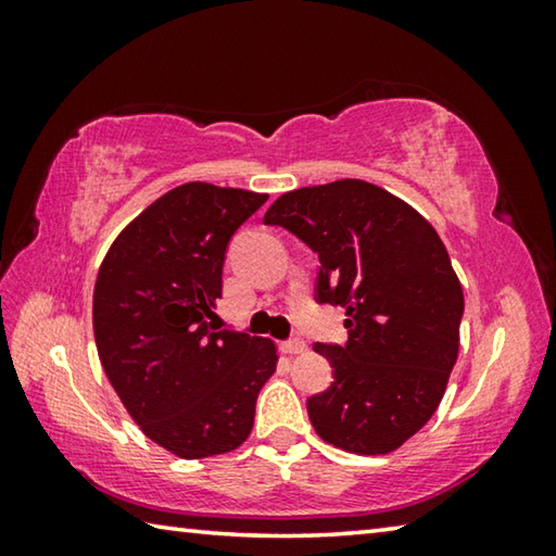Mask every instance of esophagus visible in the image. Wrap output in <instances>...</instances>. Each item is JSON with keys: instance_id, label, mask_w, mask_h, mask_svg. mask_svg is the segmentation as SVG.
I'll return each instance as SVG.
<instances>
[{"instance_id": "1", "label": "esophagus", "mask_w": 556, "mask_h": 556, "mask_svg": "<svg viewBox=\"0 0 556 556\" xmlns=\"http://www.w3.org/2000/svg\"><path fill=\"white\" fill-rule=\"evenodd\" d=\"M281 351L287 355H299V353H306V343L301 341V338H289V341L281 343Z\"/></svg>"}]
</instances>
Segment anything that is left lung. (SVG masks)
Listing matches in <instances>:
<instances>
[{"instance_id": "8db88e82", "label": "left lung", "mask_w": 556, "mask_h": 556, "mask_svg": "<svg viewBox=\"0 0 556 556\" xmlns=\"http://www.w3.org/2000/svg\"><path fill=\"white\" fill-rule=\"evenodd\" d=\"M321 267L318 304L341 306L348 341L316 343L331 388L308 397L316 434L351 454H390L437 412L458 357L464 289L437 230L384 188L343 178L269 205Z\"/></svg>"}]
</instances>
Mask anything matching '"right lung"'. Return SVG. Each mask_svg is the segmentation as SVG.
Wrapping results in <instances>:
<instances>
[{
	"instance_id": "right-lung-1",
	"label": "right lung",
	"mask_w": 556,
	"mask_h": 556,
	"mask_svg": "<svg viewBox=\"0 0 556 556\" xmlns=\"http://www.w3.org/2000/svg\"><path fill=\"white\" fill-rule=\"evenodd\" d=\"M265 193L193 181L131 220L102 260L92 328L102 368L139 429L181 458L238 448L277 348L223 328L225 250Z\"/></svg>"
}]
</instances>
